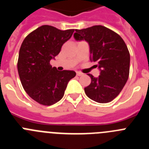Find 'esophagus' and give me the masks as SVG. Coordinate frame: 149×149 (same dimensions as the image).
Listing matches in <instances>:
<instances>
[{
	"label": "esophagus",
	"instance_id": "34e87169",
	"mask_svg": "<svg viewBox=\"0 0 149 149\" xmlns=\"http://www.w3.org/2000/svg\"><path fill=\"white\" fill-rule=\"evenodd\" d=\"M76 73H77V76H82L83 74H83L82 72H77Z\"/></svg>",
	"mask_w": 149,
	"mask_h": 149
}]
</instances>
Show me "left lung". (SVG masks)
Masks as SVG:
<instances>
[{"mask_svg": "<svg viewBox=\"0 0 149 149\" xmlns=\"http://www.w3.org/2000/svg\"><path fill=\"white\" fill-rule=\"evenodd\" d=\"M77 41L85 40L89 45L90 60L97 63L100 75L84 88L86 95L98 103H108L120 93L125 85L130 70V54L119 34L101 25L75 30Z\"/></svg>", "mask_w": 149, "mask_h": 149, "instance_id": "1", "label": "left lung"}]
</instances>
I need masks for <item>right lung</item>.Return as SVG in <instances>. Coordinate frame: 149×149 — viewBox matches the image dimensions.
<instances>
[{"label": "right lung", "mask_w": 149, "mask_h": 149, "mask_svg": "<svg viewBox=\"0 0 149 149\" xmlns=\"http://www.w3.org/2000/svg\"><path fill=\"white\" fill-rule=\"evenodd\" d=\"M74 31V29L61 30L50 25L41 26L27 35L21 45L18 75L27 95L40 104L50 106L60 101L68 81L75 77V72H60L50 64Z\"/></svg>", "instance_id": "add662e5"}]
</instances>
